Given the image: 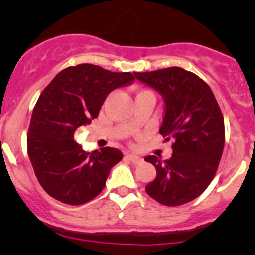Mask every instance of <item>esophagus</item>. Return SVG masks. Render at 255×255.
I'll list each match as a JSON object with an SVG mask.
<instances>
[{"label":"esophagus","mask_w":255,"mask_h":255,"mask_svg":"<svg viewBox=\"0 0 255 255\" xmlns=\"http://www.w3.org/2000/svg\"><path fill=\"white\" fill-rule=\"evenodd\" d=\"M127 158L134 164H139L140 161H142V158H140V156H138V155H135V154H127Z\"/></svg>","instance_id":"obj_1"}]
</instances>
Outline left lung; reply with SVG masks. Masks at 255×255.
Instances as JSON below:
<instances>
[{"label":"left lung","instance_id":"obj_1","mask_svg":"<svg viewBox=\"0 0 255 255\" xmlns=\"http://www.w3.org/2000/svg\"><path fill=\"white\" fill-rule=\"evenodd\" d=\"M134 76L163 97L159 132L173 142L171 158H144L156 169L146 194L166 206L192 201L215 177L225 146V121L215 95L204 80L177 66Z\"/></svg>","mask_w":255,"mask_h":255}]
</instances>
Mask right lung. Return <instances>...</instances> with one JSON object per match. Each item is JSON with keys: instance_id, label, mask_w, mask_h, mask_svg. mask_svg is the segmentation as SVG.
<instances>
[{"instance_id": "add662e5", "label": "right lung", "mask_w": 255, "mask_h": 255, "mask_svg": "<svg viewBox=\"0 0 255 255\" xmlns=\"http://www.w3.org/2000/svg\"><path fill=\"white\" fill-rule=\"evenodd\" d=\"M133 81L130 73L80 64L64 69L45 87L33 110L27 148L48 195L63 204L82 205L104 190L122 153L110 146L87 153L74 140V133L99 116L110 92Z\"/></svg>"}]
</instances>
